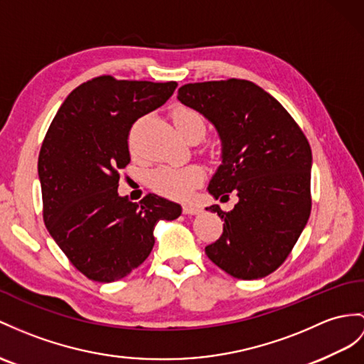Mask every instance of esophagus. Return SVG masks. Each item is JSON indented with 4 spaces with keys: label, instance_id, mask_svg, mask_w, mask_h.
Masks as SVG:
<instances>
[{
    "label": "esophagus",
    "instance_id": "34e87169",
    "mask_svg": "<svg viewBox=\"0 0 364 364\" xmlns=\"http://www.w3.org/2000/svg\"><path fill=\"white\" fill-rule=\"evenodd\" d=\"M183 213H185V215H199V213H200V207L199 205H191V203H190V205H183Z\"/></svg>",
    "mask_w": 364,
    "mask_h": 364
}]
</instances>
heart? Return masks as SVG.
Wrapping results in <instances>:
<instances>
[{
  "label": "heart",
  "instance_id": "1",
  "mask_svg": "<svg viewBox=\"0 0 364 364\" xmlns=\"http://www.w3.org/2000/svg\"><path fill=\"white\" fill-rule=\"evenodd\" d=\"M173 123L179 134L183 137L191 129L203 132V120L200 115L190 108H177L173 111ZM203 179V171L200 166H164L156 170L149 176V185L154 191L162 194L165 198L185 200L191 196L193 190Z\"/></svg>",
  "mask_w": 364,
  "mask_h": 364
}]
</instances>
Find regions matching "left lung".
Here are the masks:
<instances>
[{
    "mask_svg": "<svg viewBox=\"0 0 364 364\" xmlns=\"http://www.w3.org/2000/svg\"><path fill=\"white\" fill-rule=\"evenodd\" d=\"M177 99L215 125L223 164L208 183L213 198L236 193L224 232L208 258L237 279H258L286 261L309 216L312 151L303 131L274 97L249 80L188 83Z\"/></svg>",
    "mask_w": 364,
    "mask_h": 364,
    "instance_id": "obj_1",
    "label": "left lung"
}]
</instances>
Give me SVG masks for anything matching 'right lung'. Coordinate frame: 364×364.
Listing matches in <instances>:
<instances>
[{
  "label": "right lung",
  "mask_w": 364,
  "mask_h": 364,
  "mask_svg": "<svg viewBox=\"0 0 364 364\" xmlns=\"http://www.w3.org/2000/svg\"><path fill=\"white\" fill-rule=\"evenodd\" d=\"M176 82L95 77L70 92L43 140L38 177L43 219L68 259L99 282L125 278L151 253L159 220L179 203L148 194L119 196V171L131 157L129 129L173 95Z\"/></svg>",
  "instance_id": "obj_1"
}]
</instances>
